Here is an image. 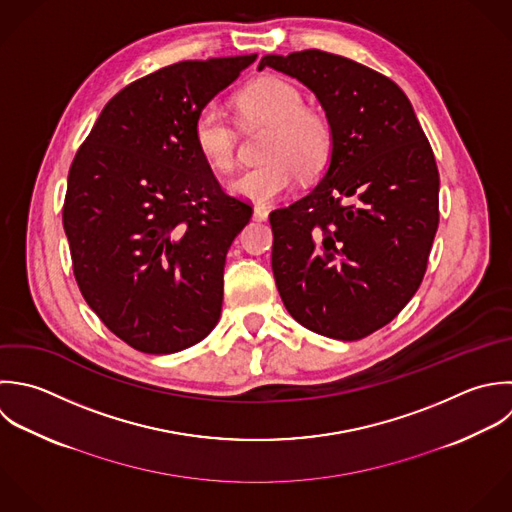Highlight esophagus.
<instances>
[{
	"label": "esophagus",
	"instance_id": "obj_1",
	"mask_svg": "<svg viewBox=\"0 0 512 512\" xmlns=\"http://www.w3.org/2000/svg\"><path fill=\"white\" fill-rule=\"evenodd\" d=\"M269 217V209L267 207H263V205H255V209H253V219H257V221H265Z\"/></svg>",
	"mask_w": 512,
	"mask_h": 512
}]
</instances>
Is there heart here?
<instances>
[{
    "mask_svg": "<svg viewBox=\"0 0 512 512\" xmlns=\"http://www.w3.org/2000/svg\"><path fill=\"white\" fill-rule=\"evenodd\" d=\"M245 115L269 123L261 147L263 163L231 181V191L243 199L271 203L301 181L319 175L333 153V127L327 115L305 107L303 93L279 77H263L239 93ZM193 141L199 155L217 171H231L237 161L235 129L217 103H207L193 121Z\"/></svg>",
    "mask_w": 512,
    "mask_h": 512,
    "instance_id": "1",
    "label": "heart"
}]
</instances>
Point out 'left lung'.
Wrapping results in <instances>:
<instances>
[{
    "label": "left lung",
    "instance_id": "1",
    "mask_svg": "<svg viewBox=\"0 0 512 512\" xmlns=\"http://www.w3.org/2000/svg\"><path fill=\"white\" fill-rule=\"evenodd\" d=\"M307 85L333 127L331 165L303 199L271 211V265L291 317L359 341L391 323L427 271L439 227V169L403 89L353 59L265 55Z\"/></svg>",
    "mask_w": 512,
    "mask_h": 512
}]
</instances>
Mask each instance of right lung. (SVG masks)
<instances>
[{"label": "right lung", "instance_id": "obj_1", "mask_svg": "<svg viewBox=\"0 0 512 512\" xmlns=\"http://www.w3.org/2000/svg\"><path fill=\"white\" fill-rule=\"evenodd\" d=\"M255 57L179 61L135 79L73 157L63 201L73 275L135 351L189 349L219 321L225 257L253 207L221 187L193 121Z\"/></svg>", "mask_w": 512, "mask_h": 512}]
</instances>
